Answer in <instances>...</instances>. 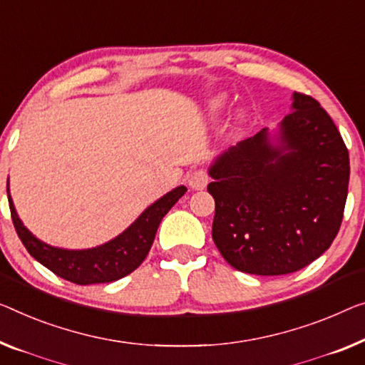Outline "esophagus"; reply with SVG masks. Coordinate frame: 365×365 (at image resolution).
Returning a JSON list of instances; mask_svg holds the SVG:
<instances>
[{
	"label": "esophagus",
	"instance_id": "1",
	"mask_svg": "<svg viewBox=\"0 0 365 365\" xmlns=\"http://www.w3.org/2000/svg\"><path fill=\"white\" fill-rule=\"evenodd\" d=\"M208 182H210L208 172L201 170V168H198V170H193L192 173H190V177H188V185L193 190H203V188H206V185H208Z\"/></svg>",
	"mask_w": 365,
	"mask_h": 365
}]
</instances>
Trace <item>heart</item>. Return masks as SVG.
Returning a JSON list of instances; mask_svg holds the SVG:
<instances>
[{
  "label": "heart",
  "instance_id": "obj_1",
  "mask_svg": "<svg viewBox=\"0 0 365 365\" xmlns=\"http://www.w3.org/2000/svg\"><path fill=\"white\" fill-rule=\"evenodd\" d=\"M217 106H220V101H215L213 103V108H217Z\"/></svg>",
  "mask_w": 365,
  "mask_h": 365
}]
</instances>
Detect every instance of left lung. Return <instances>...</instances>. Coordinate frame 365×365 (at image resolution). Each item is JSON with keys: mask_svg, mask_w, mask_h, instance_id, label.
I'll list each match as a JSON object with an SVG mask.
<instances>
[{"mask_svg": "<svg viewBox=\"0 0 365 365\" xmlns=\"http://www.w3.org/2000/svg\"><path fill=\"white\" fill-rule=\"evenodd\" d=\"M280 144L267 129L210 168L213 241L226 262L254 275L297 272L338 235L349 185V152L333 119L309 95L293 93Z\"/></svg>", "mask_w": 365, "mask_h": 365, "instance_id": "8db88e82", "label": "left lung"}]
</instances>
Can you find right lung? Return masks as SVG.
Masks as SVG:
<instances>
[{"mask_svg":"<svg viewBox=\"0 0 365 365\" xmlns=\"http://www.w3.org/2000/svg\"><path fill=\"white\" fill-rule=\"evenodd\" d=\"M6 190L9 193L8 187ZM185 192H187V187L183 185L172 190L160 200H157L154 205H150L123 235L100 247L85 249V251H67V249L47 246L46 242L39 241L21 222L9 195L8 201L16 232L27 252L43 267L52 270L62 279L77 285H91L119 280L138 269L148 257L162 217L183 197Z\"/></svg>","mask_w":365,"mask_h":365,"instance_id":"1","label":"right lung"}]
</instances>
